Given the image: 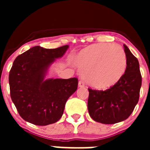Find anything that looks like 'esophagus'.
<instances>
[{
  "mask_svg": "<svg viewBox=\"0 0 150 150\" xmlns=\"http://www.w3.org/2000/svg\"><path fill=\"white\" fill-rule=\"evenodd\" d=\"M85 86V83L83 80H79V87H84Z\"/></svg>",
  "mask_w": 150,
  "mask_h": 150,
  "instance_id": "obj_1",
  "label": "esophagus"
}]
</instances>
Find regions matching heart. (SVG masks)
<instances>
[{
    "instance_id": "b5f03b06",
    "label": "heart",
    "mask_w": 150,
    "mask_h": 150,
    "mask_svg": "<svg viewBox=\"0 0 150 150\" xmlns=\"http://www.w3.org/2000/svg\"><path fill=\"white\" fill-rule=\"evenodd\" d=\"M74 62L89 86L105 89L116 84L126 70V55L121 46L98 43L83 49Z\"/></svg>"
}]
</instances>
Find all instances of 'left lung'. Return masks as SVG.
<instances>
[{"mask_svg": "<svg viewBox=\"0 0 150 150\" xmlns=\"http://www.w3.org/2000/svg\"><path fill=\"white\" fill-rule=\"evenodd\" d=\"M127 66L122 77L108 89L88 88V113L103 124H115L128 119L140 97L142 77L137 59L124 44Z\"/></svg>", "mask_w": 150, "mask_h": 150, "instance_id": "obj_1", "label": "left lung"}]
</instances>
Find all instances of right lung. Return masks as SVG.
Segmentation results:
<instances>
[{
    "instance_id": "1",
    "label": "right lung",
    "mask_w": 150,
    "mask_h": 150,
    "mask_svg": "<svg viewBox=\"0 0 150 150\" xmlns=\"http://www.w3.org/2000/svg\"><path fill=\"white\" fill-rule=\"evenodd\" d=\"M68 47L36 46L15 59L9 74L10 97L24 120L47 125L62 116L67 99L77 89L78 79H45V76L50 66L63 56Z\"/></svg>"
}]
</instances>
